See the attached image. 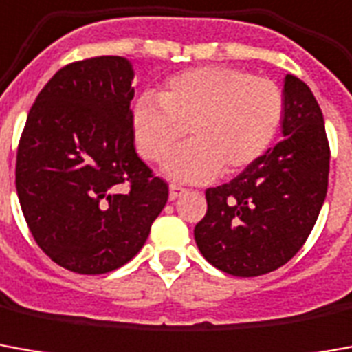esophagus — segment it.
<instances>
[{"label": "esophagus", "instance_id": "34e87169", "mask_svg": "<svg viewBox=\"0 0 352 352\" xmlns=\"http://www.w3.org/2000/svg\"><path fill=\"white\" fill-rule=\"evenodd\" d=\"M183 194H186V188L179 186V184H169V200H177Z\"/></svg>", "mask_w": 352, "mask_h": 352}]
</instances>
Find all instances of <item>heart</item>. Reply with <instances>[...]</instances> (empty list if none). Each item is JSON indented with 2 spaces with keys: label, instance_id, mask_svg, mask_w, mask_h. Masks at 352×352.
I'll return each instance as SVG.
<instances>
[{
  "label": "heart",
  "instance_id": "obj_1",
  "mask_svg": "<svg viewBox=\"0 0 352 352\" xmlns=\"http://www.w3.org/2000/svg\"><path fill=\"white\" fill-rule=\"evenodd\" d=\"M286 114L284 93L267 78L230 66H198L169 78L158 100L142 95L133 107L135 146L162 162L188 131L193 141L164 171L184 183L234 175L269 151Z\"/></svg>",
  "mask_w": 352,
  "mask_h": 352
}]
</instances>
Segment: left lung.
Wrapping results in <instances>:
<instances>
[{
	"instance_id": "1",
	"label": "left lung",
	"mask_w": 352,
	"mask_h": 352,
	"mask_svg": "<svg viewBox=\"0 0 352 352\" xmlns=\"http://www.w3.org/2000/svg\"><path fill=\"white\" fill-rule=\"evenodd\" d=\"M282 141L230 183L206 190L194 227L201 255L232 276H261L286 265L309 238L328 192L330 144L313 91L284 80Z\"/></svg>"
}]
</instances>
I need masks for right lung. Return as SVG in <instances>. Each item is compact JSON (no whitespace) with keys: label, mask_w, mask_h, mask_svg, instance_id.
<instances>
[{"label":"right lung","mask_w":352,"mask_h":352,"mask_svg":"<svg viewBox=\"0 0 352 352\" xmlns=\"http://www.w3.org/2000/svg\"><path fill=\"white\" fill-rule=\"evenodd\" d=\"M133 68L124 56L66 65L39 91L14 183L34 240L72 272L131 261L168 201V183L135 152Z\"/></svg>","instance_id":"right-lung-1"}]
</instances>
